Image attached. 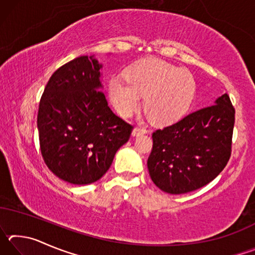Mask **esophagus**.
Returning a JSON list of instances; mask_svg holds the SVG:
<instances>
[{"instance_id": "34e87169", "label": "esophagus", "mask_w": 255, "mask_h": 255, "mask_svg": "<svg viewBox=\"0 0 255 255\" xmlns=\"http://www.w3.org/2000/svg\"><path fill=\"white\" fill-rule=\"evenodd\" d=\"M147 132V130H146L145 128H141V127H135L132 129V136H139V135H144V133Z\"/></svg>"}]
</instances>
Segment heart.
<instances>
[{"mask_svg": "<svg viewBox=\"0 0 255 255\" xmlns=\"http://www.w3.org/2000/svg\"><path fill=\"white\" fill-rule=\"evenodd\" d=\"M125 79L109 82L110 100L123 117L139 109L143 97L145 110L154 124H173L187 114L196 96L191 73L162 59L138 60L127 68Z\"/></svg>", "mask_w": 255, "mask_h": 255, "instance_id": "1", "label": "heart"}]
</instances>
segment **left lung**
<instances>
[{"label":"left lung","instance_id":"obj_1","mask_svg":"<svg viewBox=\"0 0 255 255\" xmlns=\"http://www.w3.org/2000/svg\"><path fill=\"white\" fill-rule=\"evenodd\" d=\"M234 120L235 109L225 93L214 106L153 132L147 167L155 185L181 195L211 182L230 159Z\"/></svg>","mask_w":255,"mask_h":255}]
</instances>
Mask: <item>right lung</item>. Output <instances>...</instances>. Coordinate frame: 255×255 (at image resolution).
<instances>
[{
	"instance_id": "right-lung-1",
	"label": "right lung",
	"mask_w": 255,
	"mask_h": 255,
	"mask_svg": "<svg viewBox=\"0 0 255 255\" xmlns=\"http://www.w3.org/2000/svg\"><path fill=\"white\" fill-rule=\"evenodd\" d=\"M101 68L94 55L73 59L51 75L40 99L41 155L56 176L72 184L101 179L132 130L108 106Z\"/></svg>"
}]
</instances>
